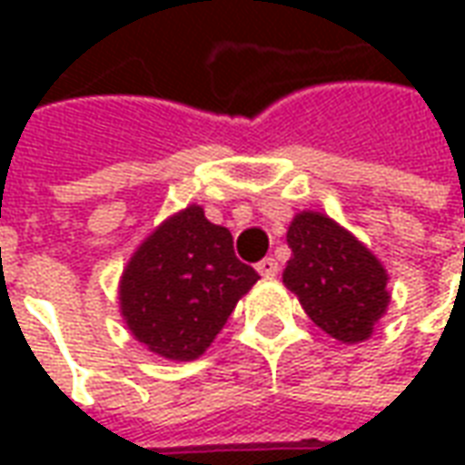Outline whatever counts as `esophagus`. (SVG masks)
Here are the masks:
<instances>
[{
    "instance_id": "34e87169",
    "label": "esophagus",
    "mask_w": 465,
    "mask_h": 465,
    "mask_svg": "<svg viewBox=\"0 0 465 465\" xmlns=\"http://www.w3.org/2000/svg\"><path fill=\"white\" fill-rule=\"evenodd\" d=\"M256 272L262 273V276H266V279H273L276 273H279V263H276V259H263V262H259V266H256Z\"/></svg>"
}]
</instances>
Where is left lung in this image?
I'll return each instance as SVG.
<instances>
[{"instance_id":"obj_1","label":"left lung","mask_w":465,"mask_h":465,"mask_svg":"<svg viewBox=\"0 0 465 465\" xmlns=\"http://www.w3.org/2000/svg\"><path fill=\"white\" fill-rule=\"evenodd\" d=\"M286 242L292 259L283 286L309 319L336 341H366L391 302L389 273L376 253L322 212L296 213Z\"/></svg>"}]
</instances>
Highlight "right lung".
<instances>
[{
	"label": "right lung",
	"mask_w": 465,
	"mask_h": 465,
	"mask_svg": "<svg viewBox=\"0 0 465 465\" xmlns=\"http://www.w3.org/2000/svg\"><path fill=\"white\" fill-rule=\"evenodd\" d=\"M262 276L236 259L232 232L199 203L163 219L124 266L119 312L136 341L169 361H193Z\"/></svg>",
	"instance_id": "add662e5"
}]
</instances>
